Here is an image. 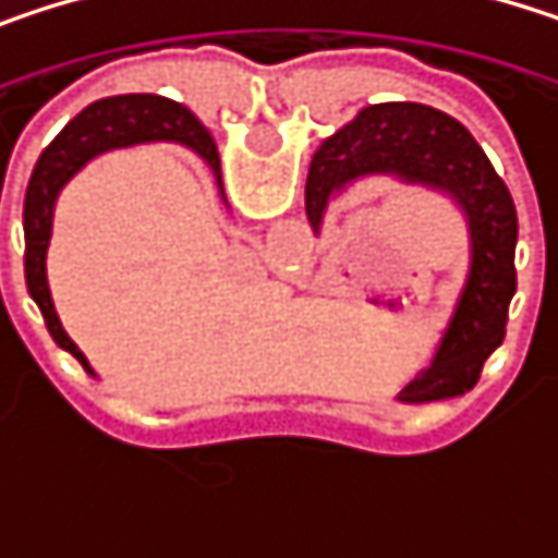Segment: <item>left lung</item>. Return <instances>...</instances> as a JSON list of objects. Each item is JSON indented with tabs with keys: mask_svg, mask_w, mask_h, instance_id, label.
I'll use <instances>...</instances> for the list:
<instances>
[{
	"mask_svg": "<svg viewBox=\"0 0 558 558\" xmlns=\"http://www.w3.org/2000/svg\"><path fill=\"white\" fill-rule=\"evenodd\" d=\"M365 177L439 190L465 216L472 262L456 313L429 368L400 390L403 403L459 397L478 385L482 365L504 342L507 306L517 290V209L510 190L459 119L420 102L368 106L319 145L306 177L313 232H319L332 196Z\"/></svg>",
	"mask_w": 558,
	"mask_h": 558,
	"instance_id": "left-lung-1",
	"label": "left lung"
}]
</instances>
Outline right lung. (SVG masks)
<instances>
[{
  "mask_svg": "<svg viewBox=\"0 0 558 558\" xmlns=\"http://www.w3.org/2000/svg\"><path fill=\"white\" fill-rule=\"evenodd\" d=\"M145 142H177L190 151H196L206 168L213 170L219 193H222V170H219V151L213 135L199 125V119L183 109L180 102L155 96V93H129V96H109L93 106H86L73 122L63 125V132L41 151L38 165L32 170L28 193H25V280L28 293L38 303L45 326L57 345L70 352L93 378L86 355L76 349V342L63 332L60 316L48 290V242H51V219H54V199L63 183L93 161L102 151L112 148H132Z\"/></svg>",
  "mask_w": 558,
  "mask_h": 558,
  "instance_id": "right-lung-1",
  "label": "right lung"
}]
</instances>
